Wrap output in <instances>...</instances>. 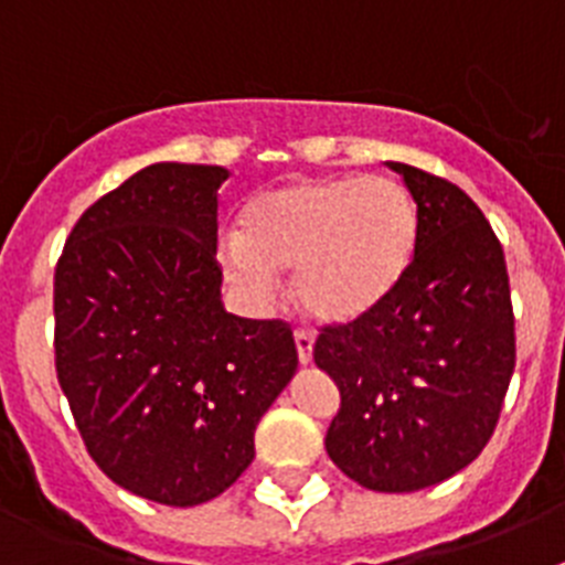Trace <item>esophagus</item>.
<instances>
[{
	"mask_svg": "<svg viewBox=\"0 0 565 565\" xmlns=\"http://www.w3.org/2000/svg\"><path fill=\"white\" fill-rule=\"evenodd\" d=\"M294 342H297L299 364H311V359H313V333H308L306 328H297V331H294Z\"/></svg>",
	"mask_w": 565,
	"mask_h": 565,
	"instance_id": "1",
	"label": "esophagus"
}]
</instances>
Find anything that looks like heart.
<instances>
[{
  "label": "heart",
  "instance_id": "obj_1",
  "mask_svg": "<svg viewBox=\"0 0 565 565\" xmlns=\"http://www.w3.org/2000/svg\"><path fill=\"white\" fill-rule=\"evenodd\" d=\"M418 209L393 178H302L266 189L221 246V271L254 306H266L277 274L294 271L299 306L344 326L382 308L411 271Z\"/></svg>",
  "mask_w": 565,
  "mask_h": 565
}]
</instances>
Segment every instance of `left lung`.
Here are the masks:
<instances>
[{
	"mask_svg": "<svg viewBox=\"0 0 565 565\" xmlns=\"http://www.w3.org/2000/svg\"><path fill=\"white\" fill-rule=\"evenodd\" d=\"M418 209L411 271L382 308L328 326L313 362L337 382L326 450L376 492H416L476 461L495 433L515 371L507 259L481 209L456 183L407 163Z\"/></svg>",
	"mask_w": 565,
	"mask_h": 565,
	"instance_id": "obj_1",
	"label": "left lung"
}]
</instances>
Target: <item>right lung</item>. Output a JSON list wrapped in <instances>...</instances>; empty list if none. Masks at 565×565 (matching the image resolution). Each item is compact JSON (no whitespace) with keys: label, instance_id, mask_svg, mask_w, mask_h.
Listing matches in <instances>:
<instances>
[{"label":"right lung","instance_id":"obj_1","mask_svg":"<svg viewBox=\"0 0 565 565\" xmlns=\"http://www.w3.org/2000/svg\"><path fill=\"white\" fill-rule=\"evenodd\" d=\"M223 167L152 163L98 198L56 266V373L107 478L167 507L226 492L297 371L291 328L223 308Z\"/></svg>","mask_w":565,"mask_h":565}]
</instances>
